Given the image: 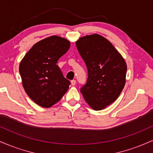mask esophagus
<instances>
[{
    "mask_svg": "<svg viewBox=\"0 0 153 153\" xmlns=\"http://www.w3.org/2000/svg\"><path fill=\"white\" fill-rule=\"evenodd\" d=\"M75 84H76V80H73L71 81V85H73V86H74V85H75Z\"/></svg>",
    "mask_w": 153,
    "mask_h": 153,
    "instance_id": "1",
    "label": "esophagus"
}]
</instances>
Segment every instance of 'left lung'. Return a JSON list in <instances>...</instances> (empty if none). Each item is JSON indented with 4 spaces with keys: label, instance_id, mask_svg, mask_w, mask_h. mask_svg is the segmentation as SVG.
I'll use <instances>...</instances> for the list:
<instances>
[{
    "label": "left lung",
    "instance_id": "1",
    "mask_svg": "<svg viewBox=\"0 0 153 153\" xmlns=\"http://www.w3.org/2000/svg\"><path fill=\"white\" fill-rule=\"evenodd\" d=\"M75 44L88 69L87 82L80 93L93 109L102 110L122 93L127 64L113 45L99 34L80 37Z\"/></svg>",
    "mask_w": 153,
    "mask_h": 153
}]
</instances>
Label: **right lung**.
<instances>
[{
  "label": "right lung",
  "instance_id": "right-lung-1",
  "mask_svg": "<svg viewBox=\"0 0 153 153\" xmlns=\"http://www.w3.org/2000/svg\"><path fill=\"white\" fill-rule=\"evenodd\" d=\"M71 43L66 39L51 36L36 43L19 65L23 87L39 106L50 108L62 99L71 85L57 65Z\"/></svg>",
  "mask_w": 153,
  "mask_h": 153
}]
</instances>
